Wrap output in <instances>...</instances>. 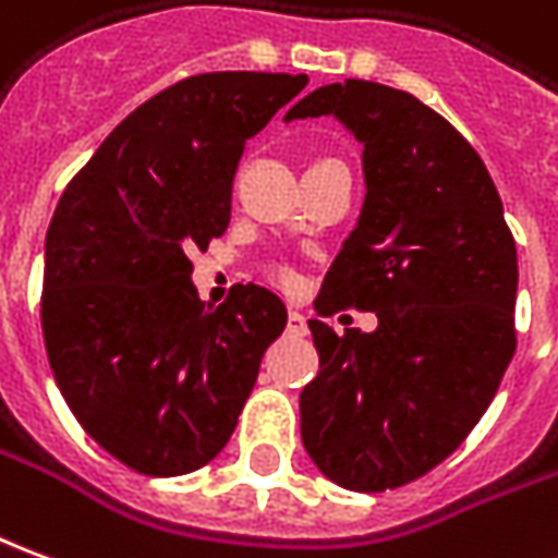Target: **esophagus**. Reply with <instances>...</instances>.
<instances>
[{
	"label": "esophagus",
	"instance_id": "obj_1",
	"mask_svg": "<svg viewBox=\"0 0 558 558\" xmlns=\"http://www.w3.org/2000/svg\"><path fill=\"white\" fill-rule=\"evenodd\" d=\"M287 332L290 335L307 332V323H305V314H302V311H290V314H287Z\"/></svg>",
	"mask_w": 558,
	"mask_h": 558
}]
</instances>
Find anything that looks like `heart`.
Segmentation results:
<instances>
[{"mask_svg":"<svg viewBox=\"0 0 558 558\" xmlns=\"http://www.w3.org/2000/svg\"><path fill=\"white\" fill-rule=\"evenodd\" d=\"M271 280L275 283H280V287H295V271H292L290 266H271Z\"/></svg>","mask_w":558,"mask_h":558,"instance_id":"1","label":"heart"}]
</instances>
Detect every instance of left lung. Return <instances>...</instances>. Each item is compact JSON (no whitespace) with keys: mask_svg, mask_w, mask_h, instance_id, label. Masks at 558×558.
<instances>
[{"mask_svg":"<svg viewBox=\"0 0 558 558\" xmlns=\"http://www.w3.org/2000/svg\"><path fill=\"white\" fill-rule=\"evenodd\" d=\"M319 114L365 144L368 193L314 307L374 311L377 329L307 319L319 374L302 441L329 481L384 493L444 462L496 396L517 350V244L477 150L416 96L347 77L287 120Z\"/></svg>","mask_w":558,"mask_h":558,"instance_id":"1","label":"left lung"}]
</instances>
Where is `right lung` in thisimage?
I'll return each instance as SVG.
<instances>
[{
  "label": "right lung",
  "instance_id": "right-lung-1",
  "mask_svg": "<svg viewBox=\"0 0 558 558\" xmlns=\"http://www.w3.org/2000/svg\"><path fill=\"white\" fill-rule=\"evenodd\" d=\"M305 84L283 72L171 84L105 138L53 211L41 290L50 372L89 438L138 474L208 465L287 326L259 283L205 305L190 253L223 235L244 144Z\"/></svg>",
  "mask_w": 558,
  "mask_h": 558
}]
</instances>
